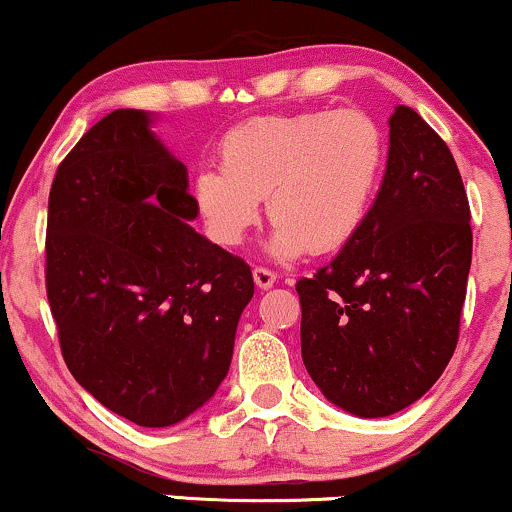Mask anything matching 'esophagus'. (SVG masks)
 I'll return each mask as SVG.
<instances>
[{"label":"esophagus","instance_id":"esophagus-1","mask_svg":"<svg viewBox=\"0 0 512 512\" xmlns=\"http://www.w3.org/2000/svg\"><path fill=\"white\" fill-rule=\"evenodd\" d=\"M252 279H255L260 291H269V288L276 283V274L269 272V269H264V267H255L252 269Z\"/></svg>","mask_w":512,"mask_h":512}]
</instances>
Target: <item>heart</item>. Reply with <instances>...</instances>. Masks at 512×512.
Segmentation results:
<instances>
[{"label": "heart", "mask_w": 512, "mask_h": 512, "mask_svg": "<svg viewBox=\"0 0 512 512\" xmlns=\"http://www.w3.org/2000/svg\"><path fill=\"white\" fill-rule=\"evenodd\" d=\"M221 166L193 178V202L214 243L236 248L262 200L276 224L267 250L293 262L341 250L365 224L386 164L381 128L362 112L257 116L231 128Z\"/></svg>", "instance_id": "1"}]
</instances>
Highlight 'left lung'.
I'll list each match as a JSON object with an SVG mask.
<instances>
[{
  "label": "left lung",
  "mask_w": 512,
  "mask_h": 512,
  "mask_svg": "<svg viewBox=\"0 0 512 512\" xmlns=\"http://www.w3.org/2000/svg\"><path fill=\"white\" fill-rule=\"evenodd\" d=\"M470 264V205L451 150L398 104L365 224L295 286L303 362L324 398L374 420L432 389L458 343Z\"/></svg>",
  "instance_id": "8db88e82"
}]
</instances>
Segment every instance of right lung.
Wrapping results in <instances>:
<instances>
[{
  "label": "right lung",
  "mask_w": 512,
  "mask_h": 512,
  "mask_svg": "<svg viewBox=\"0 0 512 512\" xmlns=\"http://www.w3.org/2000/svg\"><path fill=\"white\" fill-rule=\"evenodd\" d=\"M155 121L116 109L59 164L47 298L78 384L140 427H171L229 374L255 283L248 264L190 226L188 169Z\"/></svg>",
  "instance_id": "obj_1"
}]
</instances>
